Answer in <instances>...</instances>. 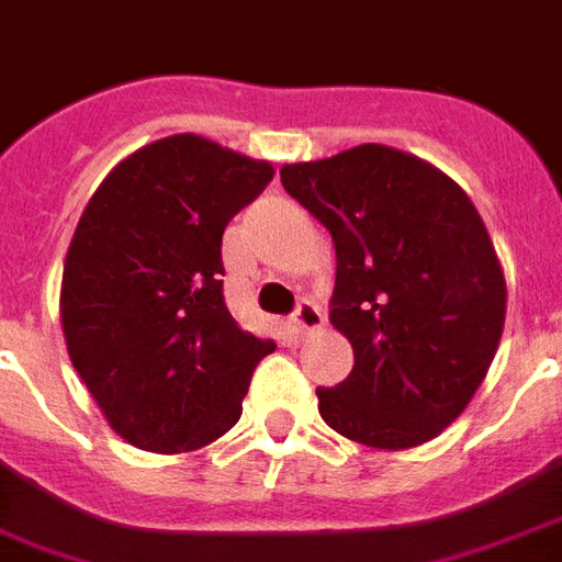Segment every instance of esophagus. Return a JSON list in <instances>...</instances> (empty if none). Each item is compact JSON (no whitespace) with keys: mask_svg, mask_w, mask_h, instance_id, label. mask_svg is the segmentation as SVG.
<instances>
[{"mask_svg":"<svg viewBox=\"0 0 562 562\" xmlns=\"http://www.w3.org/2000/svg\"><path fill=\"white\" fill-rule=\"evenodd\" d=\"M291 321H294V329H297L300 336H310V333H318L324 327V315H321V310L312 300H303Z\"/></svg>","mask_w":562,"mask_h":562,"instance_id":"obj_1","label":"esophagus"}]
</instances>
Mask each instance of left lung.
<instances>
[{
  "label": "left lung",
  "instance_id": "obj_1",
  "mask_svg": "<svg viewBox=\"0 0 562 562\" xmlns=\"http://www.w3.org/2000/svg\"><path fill=\"white\" fill-rule=\"evenodd\" d=\"M285 191L336 244L333 327L353 371L318 389L321 418L350 442L406 451L460 418L490 371L507 280L469 194L385 144L282 165Z\"/></svg>",
  "mask_w": 562,
  "mask_h": 562
}]
</instances>
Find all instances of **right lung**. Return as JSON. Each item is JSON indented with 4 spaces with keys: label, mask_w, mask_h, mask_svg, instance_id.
I'll list each match as a JSON object with an SVG mask.
<instances>
[{
    "label": "right lung",
    "mask_w": 562,
    "mask_h": 562,
    "mask_svg": "<svg viewBox=\"0 0 562 562\" xmlns=\"http://www.w3.org/2000/svg\"><path fill=\"white\" fill-rule=\"evenodd\" d=\"M271 179V161L186 132L120 158L81 212L64 259V341L102 418L140 451L221 439L277 348L235 324L221 291L226 224Z\"/></svg>",
    "instance_id": "add662e5"
}]
</instances>
